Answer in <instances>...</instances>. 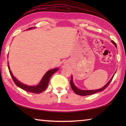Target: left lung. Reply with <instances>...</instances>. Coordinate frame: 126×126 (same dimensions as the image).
<instances>
[{
	"label": "left lung",
	"mask_w": 126,
	"mask_h": 126,
	"mask_svg": "<svg viewBox=\"0 0 126 126\" xmlns=\"http://www.w3.org/2000/svg\"><path fill=\"white\" fill-rule=\"evenodd\" d=\"M111 42L113 43V44L117 48V46H116V44L113 41H112ZM115 73H116V71H115ZM115 74L113 75V76L111 77V78L108 82L107 83L106 85H104L102 88H100V89H96V90H83V89H79V88H77L76 86V85H75V84L74 83V82H73V76H71V80H70L71 87L72 88V89L73 90V91H74L75 93H76V94L79 95H81V96L90 95H92V94H95V93H100V92H102V91H103L107 87H108V85L109 84H110V83L112 79H113Z\"/></svg>",
	"instance_id": "left-lung-1"
}]
</instances>
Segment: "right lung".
<instances>
[{
  "mask_svg": "<svg viewBox=\"0 0 126 126\" xmlns=\"http://www.w3.org/2000/svg\"><path fill=\"white\" fill-rule=\"evenodd\" d=\"M35 28H36L35 27L30 28L26 29V30H31V29H35ZM7 65H8V68H9L10 74L11 75V76L13 80V81H14L15 83L16 84V85L18 87L21 88V89L26 91V92H28L29 93H35V94H39L41 93H42L43 92L45 89H46V88L47 87L48 83H49V80L51 78V77L52 76V75L53 74H55L56 72H57L59 69L58 68H56L53 69H51V70H48L47 73L44 74V75L42 77L41 81L39 82V83L38 84L36 85H28L23 83L20 82V81H19L18 80L16 79L14 76H13L11 71L9 62H7Z\"/></svg>",
  "mask_w": 126,
  "mask_h": 126,
  "instance_id": "right-lung-1",
  "label": "right lung"
}]
</instances>
